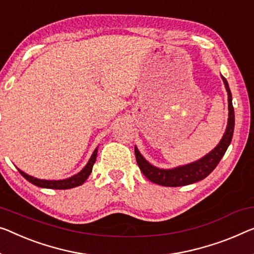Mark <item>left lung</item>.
I'll use <instances>...</instances> for the list:
<instances>
[{"mask_svg":"<svg viewBox=\"0 0 254 254\" xmlns=\"http://www.w3.org/2000/svg\"><path fill=\"white\" fill-rule=\"evenodd\" d=\"M221 78L225 83L227 93H228L229 114L226 132L224 137L220 140V142L218 143V146L214 149H212L209 154H206L200 160L192 162V163H189L187 165L178 166V168L170 170L158 169L156 166L151 165L142 157V155L139 153L137 147H134V154L135 158H137L138 166L141 170L143 176L148 180H150L151 183L166 187L186 186V185H190L197 183L199 180H203L219 164V162H220L227 148L230 145V141L233 139L234 127H235V114H234V107L232 103V92H230L227 79L224 76H221Z\"/></svg>","mask_w":254,"mask_h":254,"instance_id":"obj_1","label":"left lung"}]
</instances>
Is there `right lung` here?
I'll use <instances>...</instances> for the list:
<instances>
[{
  "instance_id": "obj_1",
  "label": "right lung",
  "mask_w": 254,
  "mask_h": 254,
  "mask_svg": "<svg viewBox=\"0 0 254 254\" xmlns=\"http://www.w3.org/2000/svg\"><path fill=\"white\" fill-rule=\"evenodd\" d=\"M97 153H98V148L94 149L93 154L91 155L88 164L84 166V169H83L81 172H78L77 175H75L70 178H67V179H64V180H42V179H37V178H34L32 176H28L27 173L22 172L21 170H19V169H18V171L20 172V175L24 177L26 180H28L30 184L35 185V186H37V187L50 188V189L74 188V187L81 186V185H83V183L88 179V177L90 176L91 171H92L94 162H96Z\"/></svg>"
}]
</instances>
